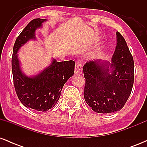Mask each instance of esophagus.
<instances>
[{"label":"esophagus","instance_id":"34e87169","mask_svg":"<svg viewBox=\"0 0 147 147\" xmlns=\"http://www.w3.org/2000/svg\"><path fill=\"white\" fill-rule=\"evenodd\" d=\"M75 73L76 75H81L82 73V66L81 65V63H76L75 67Z\"/></svg>","mask_w":147,"mask_h":147}]
</instances>
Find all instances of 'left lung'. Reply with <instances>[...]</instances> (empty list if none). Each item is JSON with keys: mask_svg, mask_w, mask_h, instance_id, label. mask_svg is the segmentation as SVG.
Instances as JSON below:
<instances>
[{"mask_svg": "<svg viewBox=\"0 0 147 147\" xmlns=\"http://www.w3.org/2000/svg\"><path fill=\"white\" fill-rule=\"evenodd\" d=\"M111 62L94 60L84 65V96L95 112L111 113L124 107L134 82V61L124 37L119 32Z\"/></svg>", "mask_w": 147, "mask_h": 147, "instance_id": "1", "label": "left lung"}]
</instances>
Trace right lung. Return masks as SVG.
Masks as SVG:
<instances>
[{"instance_id": "obj_1", "label": "right lung", "mask_w": 147, "mask_h": 147, "mask_svg": "<svg viewBox=\"0 0 147 147\" xmlns=\"http://www.w3.org/2000/svg\"><path fill=\"white\" fill-rule=\"evenodd\" d=\"M45 21L46 19L35 18L28 23L15 41L11 59L14 85L18 99L25 107L43 112L58 102L64 84L74 75L75 65L74 61L57 62L53 59L51 64L38 75L28 77L23 73L18 50L29 40L36 39L35 31Z\"/></svg>"}]
</instances>
